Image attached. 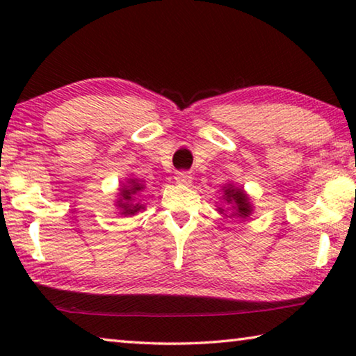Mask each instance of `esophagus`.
Masks as SVG:
<instances>
[{
    "mask_svg": "<svg viewBox=\"0 0 356 356\" xmlns=\"http://www.w3.org/2000/svg\"><path fill=\"white\" fill-rule=\"evenodd\" d=\"M176 182H177L179 185H191L193 179H191V176H188V174H186V172H179L177 176H176Z\"/></svg>",
    "mask_w": 356,
    "mask_h": 356,
    "instance_id": "1",
    "label": "esophagus"
}]
</instances>
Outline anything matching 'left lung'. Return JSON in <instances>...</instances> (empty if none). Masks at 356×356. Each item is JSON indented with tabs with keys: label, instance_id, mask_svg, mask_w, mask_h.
<instances>
[{
	"label": "left lung",
	"instance_id": "1",
	"mask_svg": "<svg viewBox=\"0 0 356 356\" xmlns=\"http://www.w3.org/2000/svg\"><path fill=\"white\" fill-rule=\"evenodd\" d=\"M221 202L225 204L226 207L216 206V210L222 216H229V218H237L240 221L248 220L252 215V201L248 193L245 191L243 186H237L234 182H227L221 186ZM229 213L227 214V212Z\"/></svg>",
	"mask_w": 356,
	"mask_h": 356
}]
</instances>
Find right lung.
<instances>
[{"instance_id": "right-lung-1", "label": "right lung", "mask_w": 356, "mask_h": 356, "mask_svg": "<svg viewBox=\"0 0 356 356\" xmlns=\"http://www.w3.org/2000/svg\"><path fill=\"white\" fill-rule=\"evenodd\" d=\"M118 190V200L114 207L119 210L120 215L135 216L138 212L144 210V204L138 202V196L146 190V185L143 184L141 179L130 177L124 184H120Z\"/></svg>"}]
</instances>
